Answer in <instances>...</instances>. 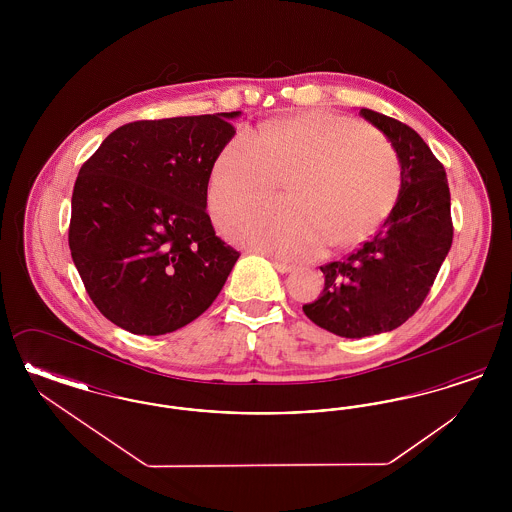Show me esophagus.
I'll use <instances>...</instances> for the list:
<instances>
[{
	"mask_svg": "<svg viewBox=\"0 0 512 512\" xmlns=\"http://www.w3.org/2000/svg\"><path fill=\"white\" fill-rule=\"evenodd\" d=\"M272 265L278 272H292L293 268L290 263H284V261H278V259H272Z\"/></svg>",
	"mask_w": 512,
	"mask_h": 512,
	"instance_id": "esophagus-1",
	"label": "esophagus"
}]
</instances>
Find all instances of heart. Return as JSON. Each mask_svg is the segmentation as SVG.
I'll return each mask as SVG.
<instances>
[{
    "label": "heart",
    "mask_w": 512,
    "mask_h": 512,
    "mask_svg": "<svg viewBox=\"0 0 512 512\" xmlns=\"http://www.w3.org/2000/svg\"><path fill=\"white\" fill-rule=\"evenodd\" d=\"M288 178V205H259L228 220L238 242L282 259H309L320 245L363 242L395 207L401 161L370 126L330 111H305L238 132L220 149L209 176L215 217L265 199Z\"/></svg>",
    "instance_id": "obj_1"
}]
</instances>
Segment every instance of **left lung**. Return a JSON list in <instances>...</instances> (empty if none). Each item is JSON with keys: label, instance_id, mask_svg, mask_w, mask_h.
I'll return each instance as SVG.
<instances>
[{"label": "left lung", "instance_id": "8db88e82", "mask_svg": "<svg viewBox=\"0 0 512 512\" xmlns=\"http://www.w3.org/2000/svg\"><path fill=\"white\" fill-rule=\"evenodd\" d=\"M401 161V192L390 217L359 249L322 265L324 288L303 313L341 338L390 332L424 303L453 244L447 174L426 142L405 122L372 109Z\"/></svg>", "mask_w": 512, "mask_h": 512}]
</instances>
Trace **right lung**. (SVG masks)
<instances>
[{
    "instance_id": "right-lung-1",
    "label": "right lung",
    "mask_w": 512,
    "mask_h": 512,
    "mask_svg": "<svg viewBox=\"0 0 512 512\" xmlns=\"http://www.w3.org/2000/svg\"><path fill=\"white\" fill-rule=\"evenodd\" d=\"M240 111L128 122L74 182L69 247L99 313L138 336L203 315L240 257L215 234L207 186Z\"/></svg>"
}]
</instances>
